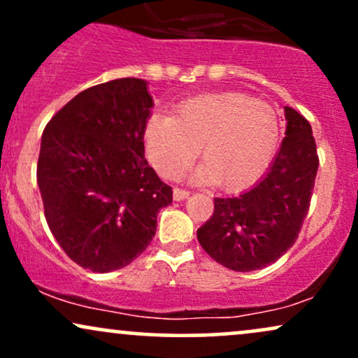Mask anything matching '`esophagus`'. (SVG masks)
Masks as SVG:
<instances>
[{
  "instance_id": "1",
  "label": "esophagus",
  "mask_w": 358,
  "mask_h": 358,
  "mask_svg": "<svg viewBox=\"0 0 358 358\" xmlns=\"http://www.w3.org/2000/svg\"><path fill=\"white\" fill-rule=\"evenodd\" d=\"M188 195H190V192L185 190V188H178V187H176L175 190H173V199H175V200H185Z\"/></svg>"
}]
</instances>
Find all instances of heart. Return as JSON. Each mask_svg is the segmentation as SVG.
Masks as SVG:
<instances>
[{
    "label": "heart",
    "instance_id": "heart-1",
    "mask_svg": "<svg viewBox=\"0 0 358 358\" xmlns=\"http://www.w3.org/2000/svg\"><path fill=\"white\" fill-rule=\"evenodd\" d=\"M279 131V116L268 102L242 92H213L180 102L173 117L153 114L143 139L148 162L162 178H180L200 148L205 165L196 178L234 192L264 173Z\"/></svg>",
    "mask_w": 358,
    "mask_h": 358
}]
</instances>
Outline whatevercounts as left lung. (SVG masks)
<instances>
[{"mask_svg":"<svg viewBox=\"0 0 358 358\" xmlns=\"http://www.w3.org/2000/svg\"><path fill=\"white\" fill-rule=\"evenodd\" d=\"M286 138L268 175L239 196L213 199L196 231L200 245L225 268L249 273L276 262L296 242L310 210L318 153L310 122L285 108Z\"/></svg>","mask_w":358,"mask_h":358,"instance_id":"left-lung-1","label":"left lung"}]
</instances>
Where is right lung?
Listing matches in <instances>:
<instances>
[{
	"label": "right lung",
	"mask_w": 358,
	"mask_h": 358,
	"mask_svg": "<svg viewBox=\"0 0 358 358\" xmlns=\"http://www.w3.org/2000/svg\"><path fill=\"white\" fill-rule=\"evenodd\" d=\"M151 108L146 82L126 77L82 90L45 126L36 165L45 219L84 269L133 262L155 237L159 208L173 200L145 159Z\"/></svg>",
	"instance_id": "obj_1"
}]
</instances>
